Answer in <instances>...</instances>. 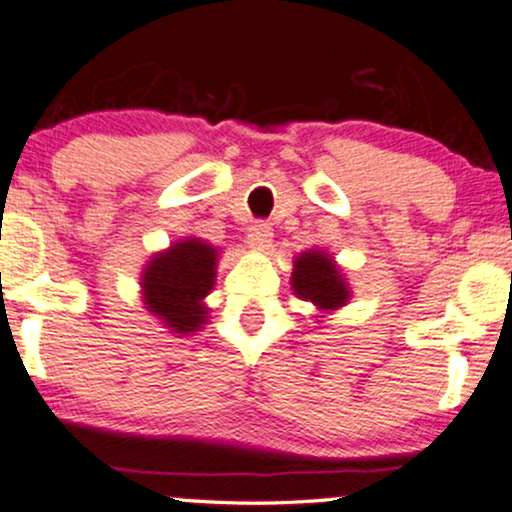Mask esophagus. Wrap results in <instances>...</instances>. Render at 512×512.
<instances>
[{
  "mask_svg": "<svg viewBox=\"0 0 512 512\" xmlns=\"http://www.w3.org/2000/svg\"><path fill=\"white\" fill-rule=\"evenodd\" d=\"M271 238H274V231H271V226L267 222H255L250 226L248 231V243L252 248H267L271 243Z\"/></svg>",
  "mask_w": 512,
  "mask_h": 512,
  "instance_id": "1",
  "label": "esophagus"
}]
</instances>
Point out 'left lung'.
Masks as SVG:
<instances>
[{
	"label": "left lung",
	"mask_w": 512,
	"mask_h": 512,
	"mask_svg": "<svg viewBox=\"0 0 512 512\" xmlns=\"http://www.w3.org/2000/svg\"><path fill=\"white\" fill-rule=\"evenodd\" d=\"M295 295L321 309H338L347 302L349 290L331 257L323 252H304L293 269Z\"/></svg>",
	"instance_id": "1"
}]
</instances>
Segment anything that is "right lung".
Returning <instances> with one entry per match:
<instances>
[{"instance_id":"right-lung-1","label":"right lung","mask_w":512,"mask_h":512,"mask_svg":"<svg viewBox=\"0 0 512 512\" xmlns=\"http://www.w3.org/2000/svg\"><path fill=\"white\" fill-rule=\"evenodd\" d=\"M217 250L189 238L153 257L144 271L148 312L160 316L174 333H193L208 319L203 297L215 286Z\"/></svg>"}]
</instances>
